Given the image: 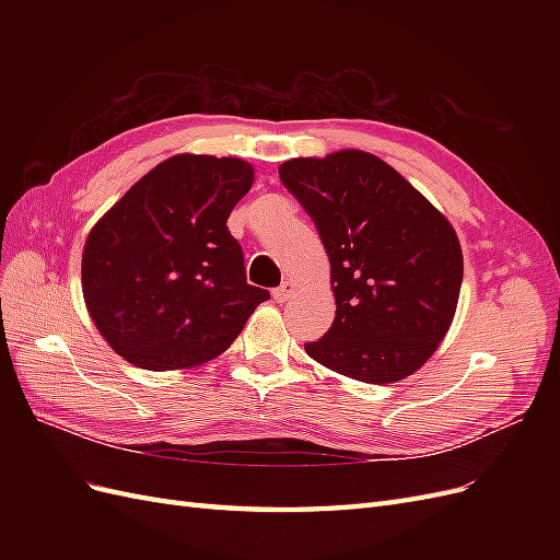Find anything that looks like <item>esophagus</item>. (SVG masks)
Listing matches in <instances>:
<instances>
[{
  "mask_svg": "<svg viewBox=\"0 0 560 560\" xmlns=\"http://www.w3.org/2000/svg\"><path fill=\"white\" fill-rule=\"evenodd\" d=\"M294 296V284L292 282H282L278 290H273V299L278 301V303H284V301H290Z\"/></svg>",
  "mask_w": 560,
  "mask_h": 560,
  "instance_id": "34e87169",
  "label": "esophagus"
}]
</instances>
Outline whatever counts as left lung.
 <instances>
[{"instance_id": "obj_1", "label": "left lung", "mask_w": 560, "mask_h": 560, "mask_svg": "<svg viewBox=\"0 0 560 560\" xmlns=\"http://www.w3.org/2000/svg\"><path fill=\"white\" fill-rule=\"evenodd\" d=\"M331 264L336 317L315 362L362 383H395L425 364L451 327L463 247L448 219L393 165L360 149L280 167Z\"/></svg>"}]
</instances>
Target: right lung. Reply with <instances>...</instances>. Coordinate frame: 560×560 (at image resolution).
Returning <instances> with one entry per match:
<instances>
[{
  "mask_svg": "<svg viewBox=\"0 0 560 560\" xmlns=\"http://www.w3.org/2000/svg\"><path fill=\"white\" fill-rule=\"evenodd\" d=\"M254 182L243 159L177 154L159 163L91 229L83 301L109 348L149 371L222 354L270 299L247 284L226 226Z\"/></svg>",
  "mask_w": 560,
  "mask_h": 560,
  "instance_id": "obj_1",
  "label": "right lung"
}]
</instances>
